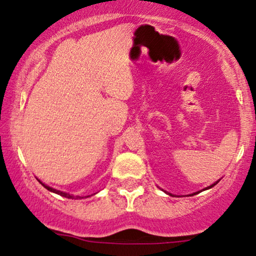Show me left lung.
<instances>
[{
    "mask_svg": "<svg viewBox=\"0 0 256 256\" xmlns=\"http://www.w3.org/2000/svg\"><path fill=\"white\" fill-rule=\"evenodd\" d=\"M219 183V180H216V183H213L212 185H210V186L208 188H202V190H208V188H213V186H214V185L216 184H218ZM164 192H166V191H164ZM199 192H200V191H198V192H194V194H199ZM166 194H170V196H172V194H169V192H166Z\"/></svg>",
    "mask_w": 256,
    "mask_h": 256,
    "instance_id": "left-lung-1",
    "label": "left lung"
}]
</instances>
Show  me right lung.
Masks as SVG:
<instances>
[{
    "label": "right lung",
    "instance_id": "add662e5",
    "mask_svg": "<svg viewBox=\"0 0 256 256\" xmlns=\"http://www.w3.org/2000/svg\"><path fill=\"white\" fill-rule=\"evenodd\" d=\"M40 183L42 185H43V186H44L45 188H48V191H51V192H54V194H59V196H62V197L70 198V199H82V198H84V197H80V196H73V194H66V192H62V191L56 190V188H50V186H48V185H45L44 183H42L40 180ZM90 196H92V194H90ZM87 197H90V196H87Z\"/></svg>",
    "mask_w": 256,
    "mask_h": 256
}]
</instances>
